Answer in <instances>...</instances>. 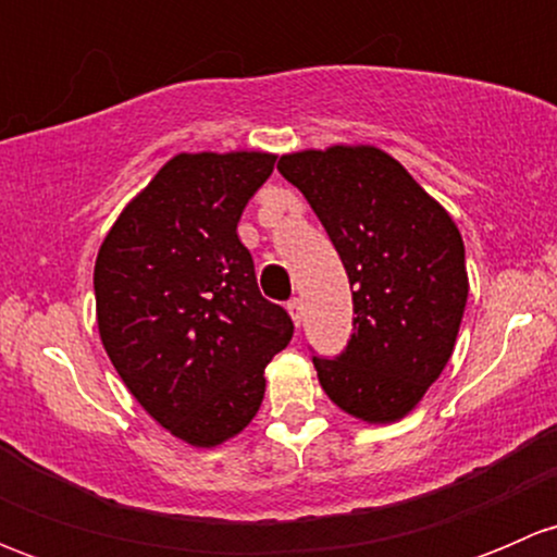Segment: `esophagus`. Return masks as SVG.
<instances>
[{
	"instance_id": "34e87169",
	"label": "esophagus",
	"mask_w": 557,
	"mask_h": 557,
	"mask_svg": "<svg viewBox=\"0 0 557 557\" xmlns=\"http://www.w3.org/2000/svg\"><path fill=\"white\" fill-rule=\"evenodd\" d=\"M288 312H290V318H294V323L301 325V299H290Z\"/></svg>"
}]
</instances>
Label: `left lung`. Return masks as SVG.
Masks as SVG:
<instances>
[{"instance_id": "1", "label": "left lung", "mask_w": 557, "mask_h": 557, "mask_svg": "<svg viewBox=\"0 0 557 557\" xmlns=\"http://www.w3.org/2000/svg\"><path fill=\"white\" fill-rule=\"evenodd\" d=\"M277 170L310 201L352 288L350 342L312 356L320 385L352 418L401 420L453 356L469 296L458 226L372 145L301 150Z\"/></svg>"}]
</instances>
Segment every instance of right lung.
Instances as JSON below:
<instances>
[{
  "label": "right lung",
  "mask_w": 557,
  "mask_h": 557,
  "mask_svg": "<svg viewBox=\"0 0 557 557\" xmlns=\"http://www.w3.org/2000/svg\"><path fill=\"white\" fill-rule=\"evenodd\" d=\"M272 153H180L126 205L94 267L112 367L145 412L194 447L232 440L263 401L294 320L261 296L237 223Z\"/></svg>",
  "instance_id": "right-lung-1"
}]
</instances>
